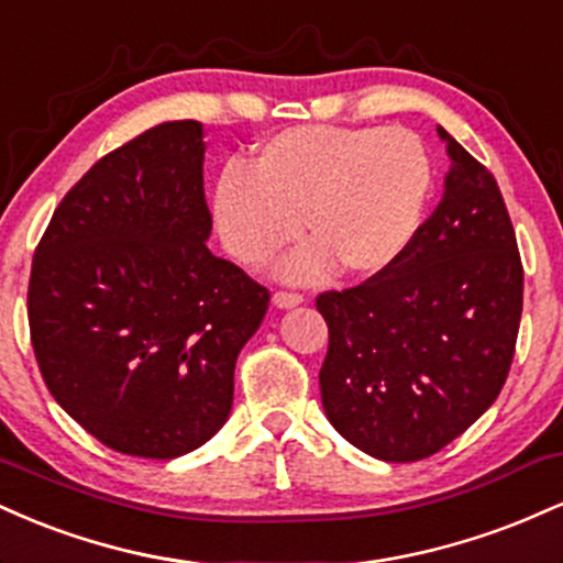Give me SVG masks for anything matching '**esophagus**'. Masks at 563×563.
<instances>
[{"label":"esophagus","instance_id":"1","mask_svg":"<svg viewBox=\"0 0 563 563\" xmlns=\"http://www.w3.org/2000/svg\"><path fill=\"white\" fill-rule=\"evenodd\" d=\"M302 302V295L300 292H287V289H279V292H274V306L276 308H295Z\"/></svg>","mask_w":563,"mask_h":563}]
</instances>
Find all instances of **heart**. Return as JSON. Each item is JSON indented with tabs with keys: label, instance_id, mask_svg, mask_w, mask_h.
I'll use <instances>...</instances> for the list:
<instances>
[{
	"label": "heart",
	"instance_id": "obj_1",
	"mask_svg": "<svg viewBox=\"0 0 563 563\" xmlns=\"http://www.w3.org/2000/svg\"><path fill=\"white\" fill-rule=\"evenodd\" d=\"M432 176L424 142L402 125H292L266 139L247 170H223L213 221L227 253L247 268L295 242L302 223L313 244L282 276L306 282L332 266L372 276L413 242Z\"/></svg>",
	"mask_w": 563,
	"mask_h": 563
}]
</instances>
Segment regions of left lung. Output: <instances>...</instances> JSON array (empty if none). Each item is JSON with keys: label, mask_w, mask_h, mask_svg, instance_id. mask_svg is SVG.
I'll list each match as a JSON object with an SVG mask.
<instances>
[{"label": "left lung", "mask_w": 563, "mask_h": 563, "mask_svg": "<svg viewBox=\"0 0 563 563\" xmlns=\"http://www.w3.org/2000/svg\"><path fill=\"white\" fill-rule=\"evenodd\" d=\"M451 157L438 208L393 266L321 292L327 419L374 459L408 464L464 434L506 385L525 268L490 170L438 125Z\"/></svg>", "instance_id": "8db88e82"}]
</instances>
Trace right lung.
<instances>
[{"label": "right lung", "instance_id": "1", "mask_svg": "<svg viewBox=\"0 0 563 563\" xmlns=\"http://www.w3.org/2000/svg\"><path fill=\"white\" fill-rule=\"evenodd\" d=\"M202 123L112 150L46 227L29 282L38 372L102 445L176 459L227 424L236 355L268 289L208 250Z\"/></svg>", "mask_w": 563, "mask_h": 563}]
</instances>
